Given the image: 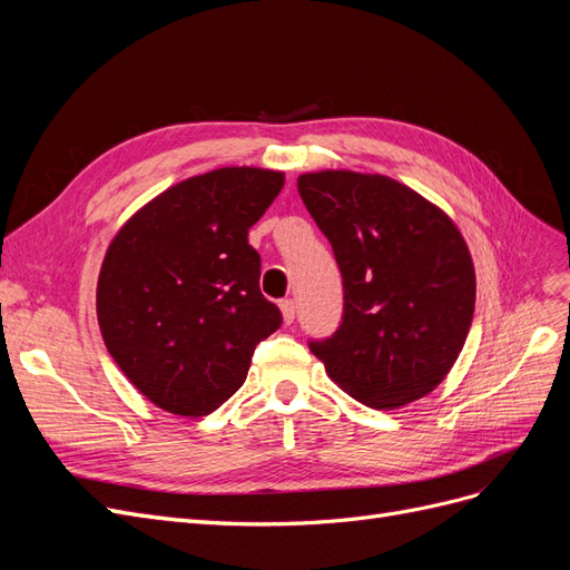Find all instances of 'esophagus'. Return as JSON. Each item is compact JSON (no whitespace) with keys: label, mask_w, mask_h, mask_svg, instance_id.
<instances>
[{"label":"esophagus","mask_w":570,"mask_h":570,"mask_svg":"<svg viewBox=\"0 0 570 570\" xmlns=\"http://www.w3.org/2000/svg\"><path fill=\"white\" fill-rule=\"evenodd\" d=\"M281 312H283V321L289 325L292 321H295V302L283 299L281 302Z\"/></svg>","instance_id":"34e87169"}]
</instances>
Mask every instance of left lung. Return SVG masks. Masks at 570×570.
<instances>
[{
    "label": "left lung",
    "instance_id": "1",
    "mask_svg": "<svg viewBox=\"0 0 570 570\" xmlns=\"http://www.w3.org/2000/svg\"><path fill=\"white\" fill-rule=\"evenodd\" d=\"M299 197L342 273V321L308 340L327 375L371 409L435 390L471 331L475 271L450 216L385 176L321 170Z\"/></svg>",
    "mask_w": 570,
    "mask_h": 570
}]
</instances>
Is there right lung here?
Here are the masks:
<instances>
[{
    "mask_svg": "<svg viewBox=\"0 0 570 570\" xmlns=\"http://www.w3.org/2000/svg\"><path fill=\"white\" fill-rule=\"evenodd\" d=\"M283 183L278 170L218 168L168 187L114 237L97 318L149 402L178 416L218 409L243 387L256 344L281 327L247 235Z\"/></svg>",
    "mask_w": 570,
    "mask_h": 570,
    "instance_id": "add662e5",
    "label": "right lung"
}]
</instances>
